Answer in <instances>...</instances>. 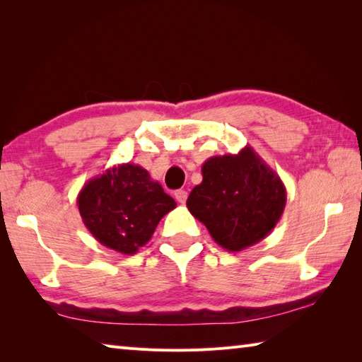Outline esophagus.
<instances>
[{"label":"esophagus","mask_w":362,"mask_h":362,"mask_svg":"<svg viewBox=\"0 0 362 362\" xmlns=\"http://www.w3.org/2000/svg\"><path fill=\"white\" fill-rule=\"evenodd\" d=\"M174 196H175V199H177V202L179 204H185L187 202V197H188V193L185 189H177L175 193H174Z\"/></svg>","instance_id":"34e87169"}]
</instances>
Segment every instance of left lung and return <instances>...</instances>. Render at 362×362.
I'll list each match as a JSON object with an SVG mask.
<instances>
[{"instance_id":"1","label":"left lung","mask_w":362,"mask_h":362,"mask_svg":"<svg viewBox=\"0 0 362 362\" xmlns=\"http://www.w3.org/2000/svg\"><path fill=\"white\" fill-rule=\"evenodd\" d=\"M284 205L286 188L279 174L250 146L206 160L202 182L187 201L189 213L228 252H241L264 240L280 221Z\"/></svg>"}]
</instances>
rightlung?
Masks as SVG:
<instances>
[{"mask_svg":"<svg viewBox=\"0 0 362 362\" xmlns=\"http://www.w3.org/2000/svg\"><path fill=\"white\" fill-rule=\"evenodd\" d=\"M140 165L122 163L90 179L78 194L82 222L98 243L122 255L148 244L160 219L175 209Z\"/></svg>","mask_w":362,"mask_h":362,"instance_id":"obj_1","label":"right lung"}]
</instances>
